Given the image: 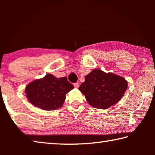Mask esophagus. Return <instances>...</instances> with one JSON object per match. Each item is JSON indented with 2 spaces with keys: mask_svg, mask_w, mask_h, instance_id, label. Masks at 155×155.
Returning a JSON list of instances; mask_svg holds the SVG:
<instances>
[{
  "mask_svg": "<svg viewBox=\"0 0 155 155\" xmlns=\"http://www.w3.org/2000/svg\"><path fill=\"white\" fill-rule=\"evenodd\" d=\"M74 87H76V88H78V87H79V83H74Z\"/></svg>",
  "mask_w": 155,
  "mask_h": 155,
  "instance_id": "1",
  "label": "esophagus"
}]
</instances>
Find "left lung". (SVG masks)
Returning <instances> with one entry per match:
<instances>
[{
	"label": "left lung",
	"instance_id": "8db88e82",
	"mask_svg": "<svg viewBox=\"0 0 155 155\" xmlns=\"http://www.w3.org/2000/svg\"><path fill=\"white\" fill-rule=\"evenodd\" d=\"M127 87V81L122 77L94 69L86 75L78 90L90 105L105 109L119 102Z\"/></svg>",
	"mask_w": 155,
	"mask_h": 155
}]
</instances>
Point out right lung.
I'll use <instances>...</instances> for the list:
<instances>
[{"label": "right lung", "mask_w": 155, "mask_h": 155, "mask_svg": "<svg viewBox=\"0 0 155 155\" xmlns=\"http://www.w3.org/2000/svg\"><path fill=\"white\" fill-rule=\"evenodd\" d=\"M74 88L66 77L57 78L51 74L33 81L26 86L25 93L28 102L35 107L52 111L63 106L65 94Z\"/></svg>", "instance_id": "right-lung-1"}]
</instances>
